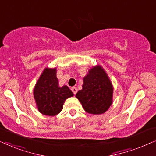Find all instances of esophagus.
Returning <instances> with one entry per match:
<instances>
[{"instance_id": "34e87169", "label": "esophagus", "mask_w": 156, "mask_h": 156, "mask_svg": "<svg viewBox=\"0 0 156 156\" xmlns=\"http://www.w3.org/2000/svg\"><path fill=\"white\" fill-rule=\"evenodd\" d=\"M71 90L73 91V94L76 95V93H77V91H78V89H77L76 87H72Z\"/></svg>"}]
</instances>
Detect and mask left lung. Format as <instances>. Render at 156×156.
Returning a JSON list of instances; mask_svg holds the SVG:
<instances>
[{"label": "left lung", "instance_id": "obj_1", "mask_svg": "<svg viewBox=\"0 0 156 156\" xmlns=\"http://www.w3.org/2000/svg\"><path fill=\"white\" fill-rule=\"evenodd\" d=\"M83 89L76 93V97L81 103L87 113L102 114L112 104L113 86L108 77L101 66L89 70L83 78Z\"/></svg>", "mask_w": 156, "mask_h": 156}]
</instances>
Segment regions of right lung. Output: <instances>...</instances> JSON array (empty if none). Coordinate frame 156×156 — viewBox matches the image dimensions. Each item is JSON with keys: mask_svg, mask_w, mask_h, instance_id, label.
<instances>
[{"mask_svg": "<svg viewBox=\"0 0 156 156\" xmlns=\"http://www.w3.org/2000/svg\"><path fill=\"white\" fill-rule=\"evenodd\" d=\"M33 94L39 112L50 116L58 114L63 109L66 99L73 95L68 86L59 87L55 68L43 70Z\"/></svg>", "mask_w": 156, "mask_h": 156, "instance_id": "add662e5", "label": "right lung"}]
</instances>
